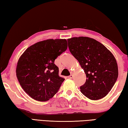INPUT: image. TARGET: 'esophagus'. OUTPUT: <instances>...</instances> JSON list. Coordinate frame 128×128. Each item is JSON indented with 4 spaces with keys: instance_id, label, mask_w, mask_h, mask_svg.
I'll return each mask as SVG.
<instances>
[{
    "instance_id": "esophagus-1",
    "label": "esophagus",
    "mask_w": 128,
    "mask_h": 128,
    "mask_svg": "<svg viewBox=\"0 0 128 128\" xmlns=\"http://www.w3.org/2000/svg\"><path fill=\"white\" fill-rule=\"evenodd\" d=\"M73 77V74H70V76H69L68 77V78H72Z\"/></svg>"
}]
</instances>
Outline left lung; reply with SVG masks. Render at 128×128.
<instances>
[{
	"instance_id": "8db88e82",
	"label": "left lung",
	"mask_w": 128,
	"mask_h": 128,
	"mask_svg": "<svg viewBox=\"0 0 128 128\" xmlns=\"http://www.w3.org/2000/svg\"><path fill=\"white\" fill-rule=\"evenodd\" d=\"M68 43L70 53L78 61L86 76L85 83L80 86L81 92L91 100L104 98L118 77V66L114 55L92 38L74 37L68 39Z\"/></svg>"
}]
</instances>
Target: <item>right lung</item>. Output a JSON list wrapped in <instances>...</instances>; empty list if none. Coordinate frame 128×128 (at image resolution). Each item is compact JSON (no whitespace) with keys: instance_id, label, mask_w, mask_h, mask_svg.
Here are the masks:
<instances>
[{"instance_id":"add662e5","label":"right lung","mask_w":128,"mask_h":128,"mask_svg":"<svg viewBox=\"0 0 128 128\" xmlns=\"http://www.w3.org/2000/svg\"><path fill=\"white\" fill-rule=\"evenodd\" d=\"M67 47L65 39H51L35 43L21 56L16 76L21 87L32 98L48 100L59 90L65 79L59 77V68L54 62Z\"/></svg>"}]
</instances>
